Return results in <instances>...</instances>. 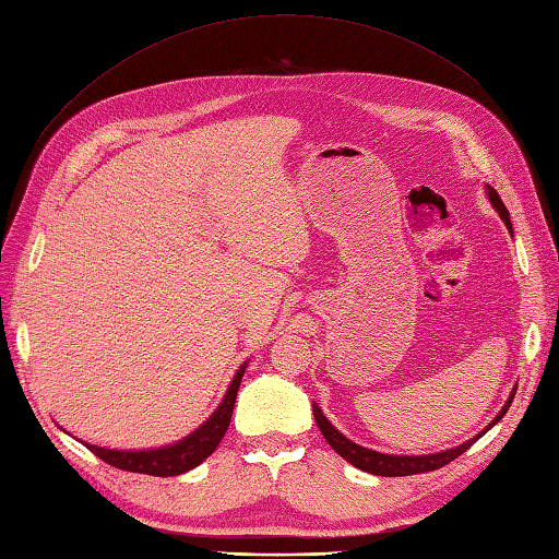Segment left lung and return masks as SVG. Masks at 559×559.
Here are the masks:
<instances>
[{"instance_id": "left-lung-1", "label": "left lung", "mask_w": 559, "mask_h": 559, "mask_svg": "<svg viewBox=\"0 0 559 559\" xmlns=\"http://www.w3.org/2000/svg\"><path fill=\"white\" fill-rule=\"evenodd\" d=\"M487 195H489V202H492V207L499 212L501 222L506 224V228H513L511 226V216H509V210H506V205L501 202L499 193L492 189V186H487ZM513 396H515V389L513 394L509 396V401H506V405L501 408V413L492 419V425H489L485 431L492 429L497 421L506 415V411L511 408L513 403ZM312 413H314V421L319 431L324 433V438L329 441V445L343 456V460H347L352 466H357L366 473H373V476H384V478H396V476H415V473H427V471H436L441 468L445 464H450L452 460H456V456L464 454L473 443L478 441V438L485 433L480 431L476 438H471V441L456 445V448H450L445 452H436V454H421V456H405V454H382V452H376V450H368V448H361L357 443H352L349 438H345L341 431H337L331 421L324 417V413L319 411V405L312 403Z\"/></svg>"}]
</instances>
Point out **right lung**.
<instances>
[{"instance_id": "right-lung-1", "label": "right lung", "mask_w": 559, "mask_h": 559, "mask_svg": "<svg viewBox=\"0 0 559 559\" xmlns=\"http://www.w3.org/2000/svg\"><path fill=\"white\" fill-rule=\"evenodd\" d=\"M245 366H240L238 373H235L228 392L224 401L218 403V408L212 413V417L205 421V425L198 427L193 433L181 438L179 443L165 445L158 450H107V448H97V445H86L93 454H97L99 460L121 468V471H132V473H146V476H158V478H170L179 476V473H186L202 464L207 456L216 450V445L222 443L224 433L228 431L230 425V415L235 408V396H238V389L245 376Z\"/></svg>"}]
</instances>
